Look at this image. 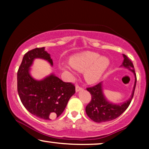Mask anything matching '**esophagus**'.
Here are the masks:
<instances>
[{"mask_svg":"<svg viewBox=\"0 0 149 149\" xmlns=\"http://www.w3.org/2000/svg\"><path fill=\"white\" fill-rule=\"evenodd\" d=\"M83 88L82 87H80L79 86V85H76V91L77 92V91H81V90H83Z\"/></svg>","mask_w":149,"mask_h":149,"instance_id":"1","label":"esophagus"}]
</instances>
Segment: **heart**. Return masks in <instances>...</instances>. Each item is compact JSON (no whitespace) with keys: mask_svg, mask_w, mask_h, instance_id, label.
Instances as JSON below:
<instances>
[{"mask_svg":"<svg viewBox=\"0 0 149 149\" xmlns=\"http://www.w3.org/2000/svg\"><path fill=\"white\" fill-rule=\"evenodd\" d=\"M70 66L64 65V70L74 74L73 68L84 72V79L88 83L97 82L109 65V60L105 57H100L97 53L87 52L73 56L70 60Z\"/></svg>","mask_w":149,"mask_h":149,"instance_id":"heart-1","label":"heart"}]
</instances>
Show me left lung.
I'll list each match as a JSON object with an SVG mask.
<instances>
[{
  "label": "left lung",
  "instance_id": "left-lung-1",
  "mask_svg": "<svg viewBox=\"0 0 149 149\" xmlns=\"http://www.w3.org/2000/svg\"><path fill=\"white\" fill-rule=\"evenodd\" d=\"M124 60L122 66L127 68L134 72L135 75V83L132 91L131 97L121 104H114L105 98L102 92V83L91 87H87V90L91 93V100L85 107V111L88 117L92 121L97 123H102L115 119L119 117L129 107L132 98H133L134 91L136 85V75L133 63L125 55H123Z\"/></svg>",
  "mask_w": 149,
  "mask_h": 149
}]
</instances>
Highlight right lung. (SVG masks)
Here are the masks:
<instances>
[{
  "label": "right lung",
  "mask_w": 149,
  "mask_h": 149,
  "mask_svg": "<svg viewBox=\"0 0 149 149\" xmlns=\"http://www.w3.org/2000/svg\"><path fill=\"white\" fill-rule=\"evenodd\" d=\"M35 58L44 59L53 66L50 55L45 47L35 48L24 55L17 71V92L24 107L40 119L51 120L64 111L75 86L51 74L40 81L32 78L29 70Z\"/></svg>",
  "instance_id": "add662e5"
}]
</instances>
